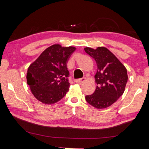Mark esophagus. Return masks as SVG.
Returning <instances> with one entry per match:
<instances>
[{
	"instance_id": "obj_1",
	"label": "esophagus",
	"mask_w": 149,
	"mask_h": 149,
	"mask_svg": "<svg viewBox=\"0 0 149 149\" xmlns=\"http://www.w3.org/2000/svg\"><path fill=\"white\" fill-rule=\"evenodd\" d=\"M85 80H86V78L83 77V78H81V79H75V82L77 83V84H82V83H84Z\"/></svg>"
}]
</instances>
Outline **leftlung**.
I'll return each instance as SVG.
<instances>
[{"instance_id": "8db88e82", "label": "left lung", "mask_w": 149, "mask_h": 149, "mask_svg": "<svg viewBox=\"0 0 149 149\" xmlns=\"http://www.w3.org/2000/svg\"><path fill=\"white\" fill-rule=\"evenodd\" d=\"M86 53L95 59L97 65L95 74L97 88L85 100L90 105L99 109L107 108L114 103L123 95L127 81L125 67L107 48L97 49L86 47Z\"/></svg>"}]
</instances>
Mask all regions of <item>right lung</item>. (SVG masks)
<instances>
[{
	"instance_id": "obj_1",
	"label": "right lung",
	"mask_w": 149,
	"mask_h": 149,
	"mask_svg": "<svg viewBox=\"0 0 149 149\" xmlns=\"http://www.w3.org/2000/svg\"><path fill=\"white\" fill-rule=\"evenodd\" d=\"M75 49L74 47L53 45L45 49L29 65L27 83L37 100L52 104L66 95L70 87L67 63Z\"/></svg>"
}]
</instances>
